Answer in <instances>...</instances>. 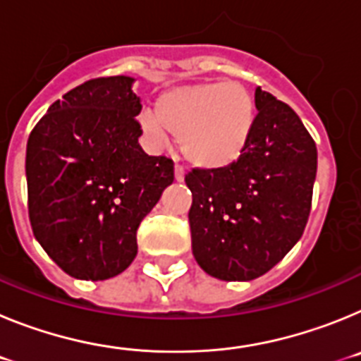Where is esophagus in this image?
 Wrapping results in <instances>:
<instances>
[{"label": "esophagus", "mask_w": 361, "mask_h": 361, "mask_svg": "<svg viewBox=\"0 0 361 361\" xmlns=\"http://www.w3.org/2000/svg\"><path fill=\"white\" fill-rule=\"evenodd\" d=\"M175 180H177V183H183L184 180V170L180 166H175Z\"/></svg>", "instance_id": "34e87169"}]
</instances>
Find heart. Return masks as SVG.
Wrapping results in <instances>:
<instances>
[{
    "mask_svg": "<svg viewBox=\"0 0 361 361\" xmlns=\"http://www.w3.org/2000/svg\"><path fill=\"white\" fill-rule=\"evenodd\" d=\"M145 111L139 124L153 145H166V132L178 139L190 164L220 170L233 164L247 146L255 124V99L238 81L177 86Z\"/></svg>",
    "mask_w": 361,
    "mask_h": 361,
    "instance_id": "obj_1",
    "label": "heart"
}]
</instances>
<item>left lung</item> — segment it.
<instances>
[{"mask_svg": "<svg viewBox=\"0 0 361 361\" xmlns=\"http://www.w3.org/2000/svg\"><path fill=\"white\" fill-rule=\"evenodd\" d=\"M255 106L240 157L186 175L193 257L226 282L258 279L291 251L307 224L317 178V145L295 110L260 86Z\"/></svg>", "mask_w": 361, "mask_h": 361, "instance_id": "obj_1", "label": "left lung"}]
</instances>
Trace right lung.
<instances>
[{"label":"right lung","instance_id":"right-lung-1","mask_svg":"<svg viewBox=\"0 0 361 361\" xmlns=\"http://www.w3.org/2000/svg\"><path fill=\"white\" fill-rule=\"evenodd\" d=\"M128 75L66 92L27 142L32 231L57 266L79 280L123 273L137 255V228L173 183V161L139 145L141 99Z\"/></svg>","mask_w":361,"mask_h":361}]
</instances>
